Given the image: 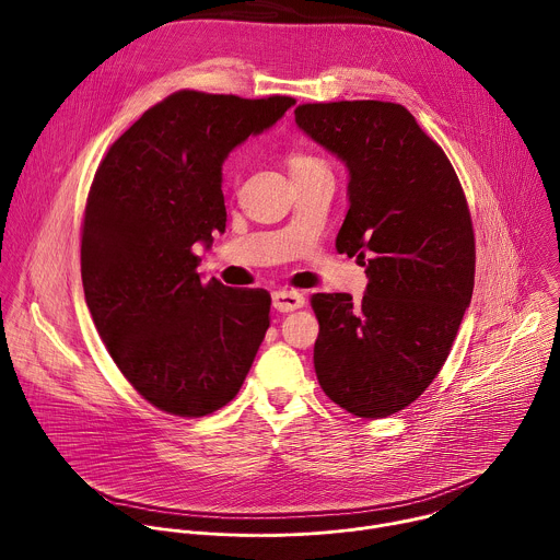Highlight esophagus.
I'll return each instance as SVG.
<instances>
[{
	"mask_svg": "<svg viewBox=\"0 0 560 560\" xmlns=\"http://www.w3.org/2000/svg\"><path fill=\"white\" fill-rule=\"evenodd\" d=\"M272 305L277 312H292L305 305V296L301 292L292 290H277L272 292Z\"/></svg>",
	"mask_w": 560,
	"mask_h": 560,
	"instance_id": "obj_1",
	"label": "esophagus"
}]
</instances>
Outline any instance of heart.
<instances>
[{"instance_id": "b5f03b06", "label": "heart", "mask_w": 560, "mask_h": 560, "mask_svg": "<svg viewBox=\"0 0 560 560\" xmlns=\"http://www.w3.org/2000/svg\"><path fill=\"white\" fill-rule=\"evenodd\" d=\"M285 164L290 168L292 179L310 177V175H316V173H330V166L324 162L322 156H316V154H312L307 150H301V148H294L285 154ZM230 177L234 179V168L230 171Z\"/></svg>"}]
</instances>
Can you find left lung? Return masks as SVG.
<instances>
[{
  "label": "left lung",
  "mask_w": 560,
  "mask_h": 560,
  "mask_svg": "<svg viewBox=\"0 0 560 560\" xmlns=\"http://www.w3.org/2000/svg\"><path fill=\"white\" fill-rule=\"evenodd\" d=\"M294 119L350 171V210L335 246L370 279L361 301L312 294L314 372L339 408L385 419L441 372L469 305L476 246L467 199L443 148L401 104H301Z\"/></svg>",
  "instance_id": "8db88e82"
}]
</instances>
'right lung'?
I'll list each match as a JSON object with an SVG mask.
<instances>
[{
    "mask_svg": "<svg viewBox=\"0 0 560 560\" xmlns=\"http://www.w3.org/2000/svg\"><path fill=\"white\" fill-rule=\"evenodd\" d=\"M294 104L177 91L104 154L82 221V281L126 381L166 415L230 404L270 326V294L201 281L192 246L225 228L221 164Z\"/></svg>",
    "mask_w": 560,
    "mask_h": 560,
    "instance_id": "1",
    "label": "right lung"
}]
</instances>
